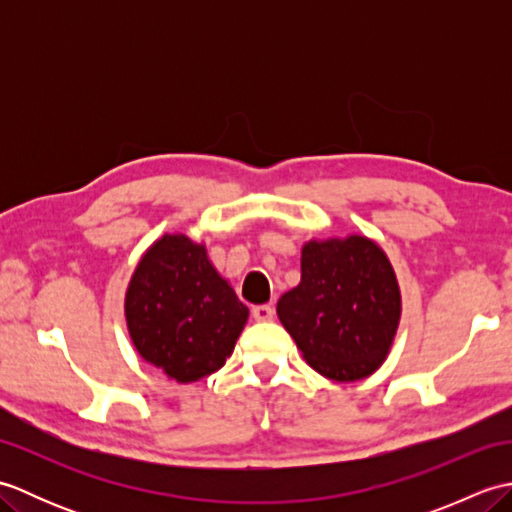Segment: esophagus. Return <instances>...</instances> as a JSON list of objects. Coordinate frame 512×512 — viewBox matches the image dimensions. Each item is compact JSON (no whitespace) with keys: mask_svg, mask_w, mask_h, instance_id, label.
I'll return each mask as SVG.
<instances>
[{"mask_svg":"<svg viewBox=\"0 0 512 512\" xmlns=\"http://www.w3.org/2000/svg\"><path fill=\"white\" fill-rule=\"evenodd\" d=\"M275 308L273 306H255L253 308V319L255 321H273Z\"/></svg>","mask_w":512,"mask_h":512,"instance_id":"obj_1","label":"esophagus"}]
</instances>
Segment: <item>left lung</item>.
<instances>
[{
	"instance_id": "1",
	"label": "left lung",
	"mask_w": 512,
	"mask_h": 512,
	"mask_svg": "<svg viewBox=\"0 0 512 512\" xmlns=\"http://www.w3.org/2000/svg\"><path fill=\"white\" fill-rule=\"evenodd\" d=\"M277 314L310 367L339 383L361 380L383 365L398 330L394 268L367 237L312 239L301 250V284Z\"/></svg>"
}]
</instances>
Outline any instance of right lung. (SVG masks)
<instances>
[{
  "mask_svg": "<svg viewBox=\"0 0 512 512\" xmlns=\"http://www.w3.org/2000/svg\"><path fill=\"white\" fill-rule=\"evenodd\" d=\"M134 347L178 383L217 372L233 354L248 308L187 235H165L136 266L125 297Z\"/></svg>",
  "mask_w": 512,
  "mask_h": 512,
  "instance_id": "obj_1",
  "label": "right lung"
}]
</instances>
